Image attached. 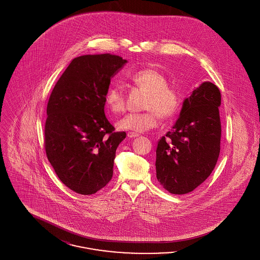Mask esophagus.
<instances>
[{"mask_svg":"<svg viewBox=\"0 0 260 260\" xmlns=\"http://www.w3.org/2000/svg\"><path fill=\"white\" fill-rule=\"evenodd\" d=\"M139 135L136 134V133H133V132H128L127 133V137H129V138H135V137H137Z\"/></svg>","mask_w":260,"mask_h":260,"instance_id":"obj_1","label":"esophagus"}]
</instances>
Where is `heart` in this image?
Listing matches in <instances>:
<instances>
[{
  "label": "heart",
  "instance_id": "heart-1",
  "mask_svg": "<svg viewBox=\"0 0 260 260\" xmlns=\"http://www.w3.org/2000/svg\"><path fill=\"white\" fill-rule=\"evenodd\" d=\"M128 80L136 87L148 92L143 113H132L120 120L117 126L120 129L135 133H144L156 127L159 116L167 120L173 117L180 105L178 92L169 87L167 78L155 69H142L128 76ZM104 101L113 114H121L125 110L124 91L117 85L109 87Z\"/></svg>",
  "mask_w": 260,
  "mask_h": 260
}]
</instances>
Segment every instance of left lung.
Returning a JSON list of instances; mask_svg holds the SVG:
<instances>
[{
  "label": "left lung",
  "mask_w": 260,
  "mask_h": 260,
  "mask_svg": "<svg viewBox=\"0 0 260 260\" xmlns=\"http://www.w3.org/2000/svg\"><path fill=\"white\" fill-rule=\"evenodd\" d=\"M221 94L204 82L184 99L179 118L156 150L157 179L172 194L192 192L212 173L220 152Z\"/></svg>",
  "instance_id": "obj_1"
}]
</instances>
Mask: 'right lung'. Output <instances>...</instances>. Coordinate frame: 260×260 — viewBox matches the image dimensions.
I'll use <instances>...</instances> for the list:
<instances>
[{
    "instance_id": "right-lung-1",
    "label": "right lung",
    "mask_w": 260,
    "mask_h": 260,
    "mask_svg": "<svg viewBox=\"0 0 260 260\" xmlns=\"http://www.w3.org/2000/svg\"><path fill=\"white\" fill-rule=\"evenodd\" d=\"M110 53L74 58L53 87L47 107L45 148L63 184L91 195L111 180L124 132H114L104 113L112 77L126 63Z\"/></svg>"
}]
</instances>
